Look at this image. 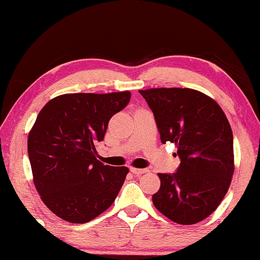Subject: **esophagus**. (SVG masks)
I'll use <instances>...</instances> for the list:
<instances>
[{"instance_id":"obj_1","label":"esophagus","mask_w":260,"mask_h":260,"mask_svg":"<svg viewBox=\"0 0 260 260\" xmlns=\"http://www.w3.org/2000/svg\"><path fill=\"white\" fill-rule=\"evenodd\" d=\"M130 172L135 175H141V174L148 173V169H138V168H130Z\"/></svg>"}]
</instances>
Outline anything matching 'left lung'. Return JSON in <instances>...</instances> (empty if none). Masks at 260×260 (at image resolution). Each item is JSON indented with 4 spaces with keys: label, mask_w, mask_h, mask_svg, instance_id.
I'll return each instance as SVG.
<instances>
[{
    "label": "left lung",
    "mask_w": 260,
    "mask_h": 260,
    "mask_svg": "<svg viewBox=\"0 0 260 260\" xmlns=\"http://www.w3.org/2000/svg\"><path fill=\"white\" fill-rule=\"evenodd\" d=\"M154 113L161 142L175 143L180 166L157 174L161 187L152 204L181 225H193L215 211L233 175V135L221 108L191 88L140 91Z\"/></svg>",
    "instance_id": "1"
}]
</instances>
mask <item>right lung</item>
<instances>
[{
	"label": "right lung",
	"instance_id": "right-lung-1",
	"mask_svg": "<svg viewBox=\"0 0 260 260\" xmlns=\"http://www.w3.org/2000/svg\"><path fill=\"white\" fill-rule=\"evenodd\" d=\"M130 97L129 91L69 93L39 112L28 136V156L41 200L59 218L88 222L115 201L129 169L99 162L95 144Z\"/></svg>",
	"mask_w": 260,
	"mask_h": 260
}]
</instances>
